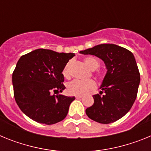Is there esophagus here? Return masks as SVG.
I'll use <instances>...</instances> for the list:
<instances>
[{
  "label": "esophagus",
  "instance_id": "obj_1",
  "mask_svg": "<svg viewBox=\"0 0 151 151\" xmlns=\"http://www.w3.org/2000/svg\"><path fill=\"white\" fill-rule=\"evenodd\" d=\"M82 97V96H76V99H81Z\"/></svg>",
  "mask_w": 151,
  "mask_h": 151
}]
</instances>
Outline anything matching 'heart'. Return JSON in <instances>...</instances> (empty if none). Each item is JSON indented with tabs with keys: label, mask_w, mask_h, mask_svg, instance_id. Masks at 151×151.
Returning <instances> with one entry per match:
<instances>
[{
	"label": "heart",
	"mask_w": 151,
	"mask_h": 151,
	"mask_svg": "<svg viewBox=\"0 0 151 151\" xmlns=\"http://www.w3.org/2000/svg\"><path fill=\"white\" fill-rule=\"evenodd\" d=\"M85 65L88 67L91 71L96 70L99 67V62L96 58L93 57H88L84 60ZM70 62L68 63L64 67L63 74L66 78L69 77V67ZM99 78H102V76L100 75ZM96 88V83L93 80H87V81H82V80H74L73 82H69L67 85V91L71 95L82 96L91 91Z\"/></svg>",
	"instance_id": "heart-1"
}]
</instances>
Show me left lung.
<instances>
[{
  "instance_id": "1",
  "label": "left lung",
  "mask_w": 151,
  "mask_h": 151,
  "mask_svg": "<svg viewBox=\"0 0 151 151\" xmlns=\"http://www.w3.org/2000/svg\"><path fill=\"white\" fill-rule=\"evenodd\" d=\"M79 53L98 57L106 69L99 94L93 96L94 104L85 113L91 119L99 123L116 122L130 110L138 94L140 73L134 55L113 44L96 45Z\"/></svg>"
}]
</instances>
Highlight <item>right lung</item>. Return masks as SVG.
Masks as SVG:
<instances>
[{"label":"right lung","mask_w":151,"mask_h":151,"mask_svg":"<svg viewBox=\"0 0 151 151\" xmlns=\"http://www.w3.org/2000/svg\"><path fill=\"white\" fill-rule=\"evenodd\" d=\"M75 54L37 49L22 56L12 76L16 102L25 115L39 123L52 125L65 119L75 97L60 94L64 67ZM57 91V96L52 93Z\"/></svg>","instance_id":"obj_1"}]
</instances>
